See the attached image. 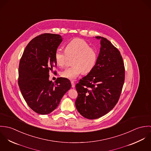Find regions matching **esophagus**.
<instances>
[{"mask_svg": "<svg viewBox=\"0 0 151 151\" xmlns=\"http://www.w3.org/2000/svg\"><path fill=\"white\" fill-rule=\"evenodd\" d=\"M71 86L73 88H74L75 87V83H74V82L73 81H71Z\"/></svg>", "mask_w": 151, "mask_h": 151, "instance_id": "34e87169", "label": "esophagus"}]
</instances>
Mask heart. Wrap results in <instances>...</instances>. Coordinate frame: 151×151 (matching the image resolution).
<instances>
[{
	"mask_svg": "<svg viewBox=\"0 0 151 151\" xmlns=\"http://www.w3.org/2000/svg\"><path fill=\"white\" fill-rule=\"evenodd\" d=\"M73 66L60 72L62 77L74 80L82 73L87 74L91 72L96 65L98 55L96 51L84 40L76 38L67 43L65 52L57 50L55 53L56 65L64 67L68 60L72 59Z\"/></svg>",
	"mask_w": 151,
	"mask_h": 151,
	"instance_id": "b5f03b06",
	"label": "heart"
}]
</instances>
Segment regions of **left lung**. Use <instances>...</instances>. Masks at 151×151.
Returning <instances> with one entry per match:
<instances>
[{"instance_id": "left-lung-1", "label": "left lung", "mask_w": 151, "mask_h": 151, "mask_svg": "<svg viewBox=\"0 0 151 151\" xmlns=\"http://www.w3.org/2000/svg\"><path fill=\"white\" fill-rule=\"evenodd\" d=\"M101 39L96 65L76 86L78 111L88 119L107 114L118 102L125 80V67L120 51L106 38Z\"/></svg>"}]
</instances>
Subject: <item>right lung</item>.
Listing matches in <instances>:
<instances>
[{
  "instance_id": "add662e5",
  "label": "right lung",
  "mask_w": 151,
  "mask_h": 151,
  "mask_svg": "<svg viewBox=\"0 0 151 151\" xmlns=\"http://www.w3.org/2000/svg\"><path fill=\"white\" fill-rule=\"evenodd\" d=\"M62 39L59 34L49 33L35 37L25 47L20 60L18 83L22 95L38 114L53 111L71 86L70 80L63 77L55 83L49 80L50 71L57 65L55 53Z\"/></svg>"
}]
</instances>
